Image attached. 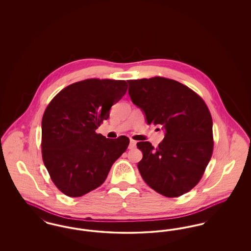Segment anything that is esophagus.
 I'll use <instances>...</instances> for the list:
<instances>
[{
    "mask_svg": "<svg viewBox=\"0 0 251 251\" xmlns=\"http://www.w3.org/2000/svg\"><path fill=\"white\" fill-rule=\"evenodd\" d=\"M135 146H136V142H135L134 140H131V141H130V145H129V149L131 150V149L135 148Z\"/></svg>",
    "mask_w": 251,
    "mask_h": 251,
    "instance_id": "obj_1",
    "label": "esophagus"
}]
</instances>
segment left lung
Here are the masks:
<instances>
[{"mask_svg": "<svg viewBox=\"0 0 251 251\" xmlns=\"http://www.w3.org/2000/svg\"><path fill=\"white\" fill-rule=\"evenodd\" d=\"M131 101L147 123L162 125L158 148L146 141L137 148V167L145 182L167 198L179 197L201 179L214 149L213 120L202 99L184 84L164 77L129 80Z\"/></svg>", "mask_w": 251, "mask_h": 251, "instance_id": "obj_1", "label": "left lung"}]
</instances>
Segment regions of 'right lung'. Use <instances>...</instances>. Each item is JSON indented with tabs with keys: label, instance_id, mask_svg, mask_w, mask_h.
<instances>
[{
	"label": "right lung",
	"instance_id": "obj_1",
	"mask_svg": "<svg viewBox=\"0 0 251 251\" xmlns=\"http://www.w3.org/2000/svg\"><path fill=\"white\" fill-rule=\"evenodd\" d=\"M127 86L122 80L87 79L65 87L46 108L42 159L55 186L68 197H82L100 186L127 150L128 137L109 139L96 132Z\"/></svg>",
	"mask_w": 251,
	"mask_h": 251
}]
</instances>
